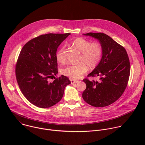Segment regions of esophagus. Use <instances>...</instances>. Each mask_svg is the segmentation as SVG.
I'll return each mask as SVG.
<instances>
[{
  "label": "esophagus",
  "instance_id": "1",
  "mask_svg": "<svg viewBox=\"0 0 145 145\" xmlns=\"http://www.w3.org/2000/svg\"><path fill=\"white\" fill-rule=\"evenodd\" d=\"M78 82L77 81H76V80H71V82L72 84L76 83V82Z\"/></svg>",
  "mask_w": 145,
  "mask_h": 145
}]
</instances>
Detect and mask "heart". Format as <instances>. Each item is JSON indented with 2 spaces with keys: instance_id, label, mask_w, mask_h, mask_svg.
<instances>
[{
  "instance_id": "heart-1",
  "label": "heart",
  "mask_w": 145,
  "mask_h": 145,
  "mask_svg": "<svg viewBox=\"0 0 145 145\" xmlns=\"http://www.w3.org/2000/svg\"><path fill=\"white\" fill-rule=\"evenodd\" d=\"M73 45L81 52L79 58L80 63L76 65H67L61 69V73L76 80L85 74L88 68L93 69L99 65L102 58L103 50L100 43H91L90 41L82 38L74 39ZM56 58L59 63L65 61V46H62L57 52Z\"/></svg>"
}]
</instances>
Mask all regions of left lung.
Instances as JSON below:
<instances>
[{
	"mask_svg": "<svg viewBox=\"0 0 145 145\" xmlns=\"http://www.w3.org/2000/svg\"><path fill=\"white\" fill-rule=\"evenodd\" d=\"M97 39L103 53L99 65L88 77H99V81L84 78L87 85L82 98L96 107L108 106L116 101L125 92L130 77V64L123 46L107 34L102 33L83 34Z\"/></svg>",
	"mask_w": 145,
	"mask_h": 145,
	"instance_id": "1",
	"label": "left lung"
}]
</instances>
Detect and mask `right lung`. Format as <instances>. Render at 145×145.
Listing matches in <instances>:
<instances>
[{"label":"right lung","mask_w":145,"mask_h":145,"mask_svg":"<svg viewBox=\"0 0 145 145\" xmlns=\"http://www.w3.org/2000/svg\"><path fill=\"white\" fill-rule=\"evenodd\" d=\"M71 34L49 33L39 35L27 42L20 51L15 66V75L24 96L34 106L49 108L59 102L69 79L58 73L57 50Z\"/></svg>","instance_id":"right-lung-1"}]
</instances>
